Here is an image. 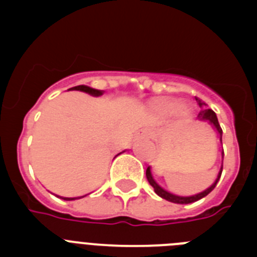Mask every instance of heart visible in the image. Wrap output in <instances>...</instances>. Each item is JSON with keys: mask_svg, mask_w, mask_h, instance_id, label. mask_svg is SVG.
Instances as JSON below:
<instances>
[{"mask_svg": "<svg viewBox=\"0 0 257 257\" xmlns=\"http://www.w3.org/2000/svg\"><path fill=\"white\" fill-rule=\"evenodd\" d=\"M156 109L162 114H169V113L175 112V110H178L180 114H187L189 112V109L187 108L185 105H180L179 106L178 104L175 103V101L171 100H160L156 103Z\"/></svg>", "mask_w": 257, "mask_h": 257, "instance_id": "obj_1", "label": "heart"}]
</instances>
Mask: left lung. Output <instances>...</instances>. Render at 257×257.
<instances>
[{"instance_id": "8db88e82", "label": "left lung", "mask_w": 257, "mask_h": 257, "mask_svg": "<svg viewBox=\"0 0 257 257\" xmlns=\"http://www.w3.org/2000/svg\"><path fill=\"white\" fill-rule=\"evenodd\" d=\"M197 103H198V105L201 106V110H199L198 113V119H202V121H207L210 122L211 124H213V127L216 128L217 133H219L220 135V142H221V138H222V130L221 127H220L219 124V121H217V117L216 114H215V112H213L212 109H206V105L207 104L203 103L202 100H199V99H197L196 97ZM222 156H224V151H222ZM224 158V157H222ZM221 171H222V165H221V169H220V172L219 175H217V179L216 181L211 185L210 188H207L206 190H203L202 193H198V194H196V196H190V197H180V196H175V194H171V193L166 192L165 189H162V188L158 185V184L154 181L153 176H152V172H151V167H148L147 169V172H145V175H147V179H148L149 184H151L152 187H153L154 192L158 194V196L161 197V198L166 199V201H170V202H174V203H180V205H188V203H193V202L196 201H199L201 198H203V197H206L208 194V193H211L213 190V188L216 187L217 181H219L220 176H221Z\"/></svg>"}]
</instances>
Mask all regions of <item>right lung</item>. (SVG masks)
Here are the masks:
<instances>
[{
    "mask_svg": "<svg viewBox=\"0 0 257 257\" xmlns=\"http://www.w3.org/2000/svg\"><path fill=\"white\" fill-rule=\"evenodd\" d=\"M70 90H77V91L87 92V94L94 95V96H99V95L103 94V91H100V90H95V88L88 87V86H85V85L76 86V87H72ZM63 199H65V201H72V199H76V198H63Z\"/></svg>",
    "mask_w": 257,
    "mask_h": 257,
    "instance_id": "add662e5",
    "label": "right lung"
}]
</instances>
